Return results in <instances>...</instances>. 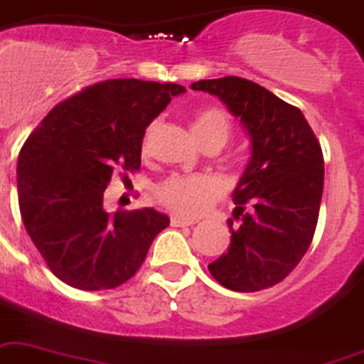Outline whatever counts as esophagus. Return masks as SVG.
Segmentation results:
<instances>
[{
  "label": "esophagus",
  "instance_id": "esophagus-1",
  "mask_svg": "<svg viewBox=\"0 0 364 364\" xmlns=\"http://www.w3.org/2000/svg\"><path fill=\"white\" fill-rule=\"evenodd\" d=\"M170 224H172L173 228H183V226H192L194 220H187V218H181V217H172L170 218Z\"/></svg>",
  "mask_w": 364,
  "mask_h": 364
}]
</instances>
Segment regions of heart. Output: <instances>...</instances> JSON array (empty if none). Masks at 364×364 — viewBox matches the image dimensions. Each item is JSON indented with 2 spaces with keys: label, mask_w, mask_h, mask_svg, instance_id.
Masks as SVG:
<instances>
[{
  "label": "heart",
  "mask_w": 364,
  "mask_h": 364,
  "mask_svg": "<svg viewBox=\"0 0 364 364\" xmlns=\"http://www.w3.org/2000/svg\"><path fill=\"white\" fill-rule=\"evenodd\" d=\"M191 131L200 146L209 140L220 141L224 146L230 136L228 117L220 108H202L192 117ZM155 194L164 208L192 218L200 217L223 196V185L211 176H173L162 181Z\"/></svg>",
  "instance_id": "obj_1"
}]
</instances>
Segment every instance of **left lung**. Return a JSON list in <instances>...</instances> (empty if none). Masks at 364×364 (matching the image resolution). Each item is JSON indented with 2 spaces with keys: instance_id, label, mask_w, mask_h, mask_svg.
<instances>
[{
  "instance_id": "1",
  "label": "left lung",
  "mask_w": 364,
  "mask_h": 364,
  "mask_svg": "<svg viewBox=\"0 0 364 364\" xmlns=\"http://www.w3.org/2000/svg\"><path fill=\"white\" fill-rule=\"evenodd\" d=\"M241 119L252 155L233 191L228 252L209 264L218 284L258 291L284 280L314 237L323 192V155L299 108L250 80L226 76L191 85ZM240 226L232 228V220Z\"/></svg>"
}]
</instances>
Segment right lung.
Masks as SVG:
<instances>
[{"label":"right lung","instance_id":"1","mask_svg":"<svg viewBox=\"0 0 364 364\" xmlns=\"http://www.w3.org/2000/svg\"><path fill=\"white\" fill-rule=\"evenodd\" d=\"M179 84L136 78L99 82L59 102L20 149L16 181L23 226L50 271L73 288L127 282L170 218L153 208H102L114 172H134L141 140Z\"/></svg>","mask_w":364,"mask_h":364}]
</instances>
